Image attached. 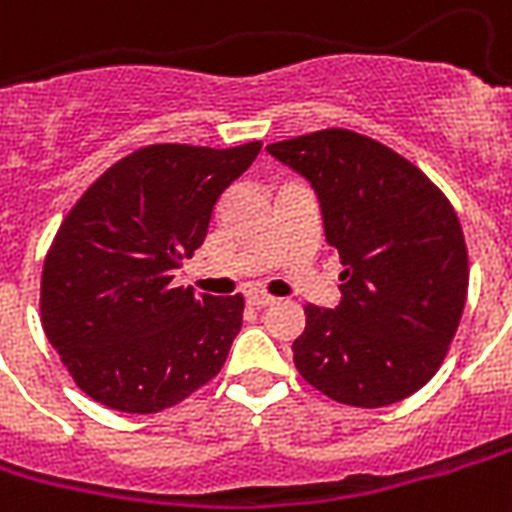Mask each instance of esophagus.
<instances>
[{
	"label": "esophagus",
	"mask_w": 512,
	"mask_h": 512,
	"mask_svg": "<svg viewBox=\"0 0 512 512\" xmlns=\"http://www.w3.org/2000/svg\"><path fill=\"white\" fill-rule=\"evenodd\" d=\"M247 303H249V306H255V308H265V306H271L273 298H271V295H265V292H249Z\"/></svg>",
	"instance_id": "1"
}]
</instances>
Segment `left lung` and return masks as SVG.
<instances>
[{
  "label": "left lung",
  "instance_id": "left-lung-1",
  "mask_svg": "<svg viewBox=\"0 0 512 512\" xmlns=\"http://www.w3.org/2000/svg\"><path fill=\"white\" fill-rule=\"evenodd\" d=\"M314 187L341 255V300L306 306L300 376L354 408H384L435 376L467 300V247L448 198L403 155L346 128L268 144Z\"/></svg>",
  "mask_w": 512,
  "mask_h": 512
}]
</instances>
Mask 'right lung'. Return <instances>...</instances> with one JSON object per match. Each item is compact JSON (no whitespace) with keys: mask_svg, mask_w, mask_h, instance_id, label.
<instances>
[{"mask_svg":"<svg viewBox=\"0 0 512 512\" xmlns=\"http://www.w3.org/2000/svg\"><path fill=\"white\" fill-rule=\"evenodd\" d=\"M260 147L150 144L104 171L66 214L42 268V327L96 403L158 413L220 373L244 298L195 295L171 279Z\"/></svg>","mask_w":512,"mask_h":512,"instance_id":"obj_1","label":"right lung"}]
</instances>
